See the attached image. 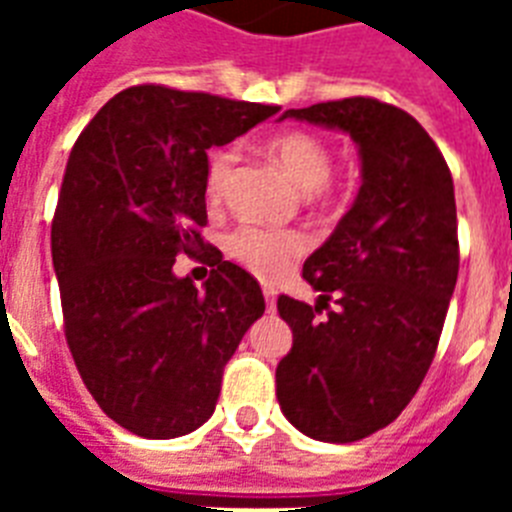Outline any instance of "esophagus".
<instances>
[{
  "mask_svg": "<svg viewBox=\"0 0 512 512\" xmlns=\"http://www.w3.org/2000/svg\"><path fill=\"white\" fill-rule=\"evenodd\" d=\"M263 295H265V303H268V308H273V305H276V289H273L271 284H265Z\"/></svg>",
  "mask_w": 512,
  "mask_h": 512,
  "instance_id": "esophagus-1",
  "label": "esophagus"
}]
</instances>
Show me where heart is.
Wrapping results in <instances>:
<instances>
[{"instance_id": "obj_1", "label": "heart", "mask_w": 512, "mask_h": 512, "mask_svg": "<svg viewBox=\"0 0 512 512\" xmlns=\"http://www.w3.org/2000/svg\"><path fill=\"white\" fill-rule=\"evenodd\" d=\"M271 154L279 159V164L289 172L300 188L311 191V196L324 193L329 172H332V151L321 138L303 130L281 132L268 143ZM233 151H217L209 159L207 180H204V191L209 201L220 199L228 175H231ZM225 249L236 257L241 265H247L249 271L257 276L273 279L292 265V260L303 255L308 249V236L295 228H265V225H239L236 231L228 233Z\"/></svg>"}]
</instances>
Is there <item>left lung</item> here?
Instances as JSON below:
<instances>
[{
	"instance_id": "1",
	"label": "left lung",
	"mask_w": 512,
	"mask_h": 512,
	"mask_svg": "<svg viewBox=\"0 0 512 512\" xmlns=\"http://www.w3.org/2000/svg\"><path fill=\"white\" fill-rule=\"evenodd\" d=\"M281 119L348 132L361 156L353 207L303 265L319 300L279 297L292 350L276 366L284 417L316 441L350 444L404 412L436 356L460 271L452 172L414 116L374 98Z\"/></svg>"
}]
</instances>
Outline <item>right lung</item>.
<instances>
[{
  "mask_svg": "<svg viewBox=\"0 0 512 512\" xmlns=\"http://www.w3.org/2000/svg\"><path fill=\"white\" fill-rule=\"evenodd\" d=\"M273 114L279 106L140 84L108 100L71 148L52 217L66 342L100 409L135 436L204 425L225 364L263 316L260 284L199 231L207 151ZM196 251L213 265L201 290L171 271Z\"/></svg>",
  "mask_w": 512,
  "mask_h": 512,
  "instance_id": "obj_1",
  "label": "right lung"
}]
</instances>
